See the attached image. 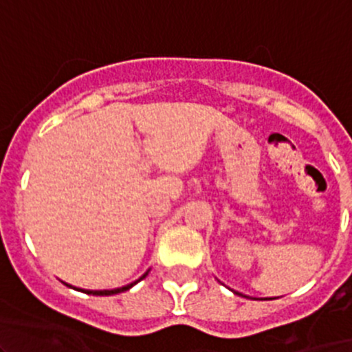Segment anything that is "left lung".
I'll return each mask as SVG.
<instances>
[{"label": "left lung", "instance_id": "left-lung-1", "mask_svg": "<svg viewBox=\"0 0 352 352\" xmlns=\"http://www.w3.org/2000/svg\"><path fill=\"white\" fill-rule=\"evenodd\" d=\"M239 294H240V293H239Z\"/></svg>", "mask_w": 352, "mask_h": 352}]
</instances>
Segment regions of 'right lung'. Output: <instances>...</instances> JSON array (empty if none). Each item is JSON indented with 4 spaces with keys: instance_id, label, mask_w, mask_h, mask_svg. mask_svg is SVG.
I'll list each match as a JSON object with an SVG mask.
<instances>
[{
    "instance_id": "obj_1",
    "label": "right lung",
    "mask_w": 352,
    "mask_h": 352,
    "mask_svg": "<svg viewBox=\"0 0 352 352\" xmlns=\"http://www.w3.org/2000/svg\"><path fill=\"white\" fill-rule=\"evenodd\" d=\"M148 276V272H144L143 276H141L140 279H138V281H141V279H144ZM138 281H134V283H131V285H127V286H122V287H116V289H100V291H90V289H78V287H74V289H78V291H83V293H87V294H94V296H110V294H117V293H124V291H127L129 289V287H133L134 285H136ZM66 285V283H65ZM66 286H69V285H66ZM69 287H73V286H69Z\"/></svg>"
}]
</instances>
